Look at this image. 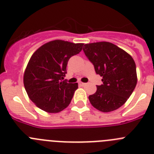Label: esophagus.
I'll return each mask as SVG.
<instances>
[{
    "instance_id": "34e87169",
    "label": "esophagus",
    "mask_w": 154,
    "mask_h": 154,
    "mask_svg": "<svg viewBox=\"0 0 154 154\" xmlns=\"http://www.w3.org/2000/svg\"><path fill=\"white\" fill-rule=\"evenodd\" d=\"M86 84L85 83H82V82H79V86L80 87H84V86H85Z\"/></svg>"
}]
</instances>
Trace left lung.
Returning <instances> with one entry per match:
<instances>
[{
	"label": "left lung",
	"mask_w": 154,
	"mask_h": 154,
	"mask_svg": "<svg viewBox=\"0 0 154 154\" xmlns=\"http://www.w3.org/2000/svg\"><path fill=\"white\" fill-rule=\"evenodd\" d=\"M86 56L103 77V84L89 97L90 103L103 112L118 109L130 97L137 84L136 64L131 56L108 42L84 45Z\"/></svg>",
	"instance_id": "1"
}]
</instances>
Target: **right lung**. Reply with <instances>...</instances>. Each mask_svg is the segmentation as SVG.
I'll return each mask as SVG.
<instances>
[{
	"mask_svg": "<svg viewBox=\"0 0 154 154\" xmlns=\"http://www.w3.org/2000/svg\"><path fill=\"white\" fill-rule=\"evenodd\" d=\"M83 43L54 40L38 48L30 57L23 84L30 100L42 110L57 113L70 103L78 84L62 80L70 57L81 51Z\"/></svg>",
	"mask_w": 154,
	"mask_h": 154,
	"instance_id": "1",
	"label": "right lung"
}]
</instances>
